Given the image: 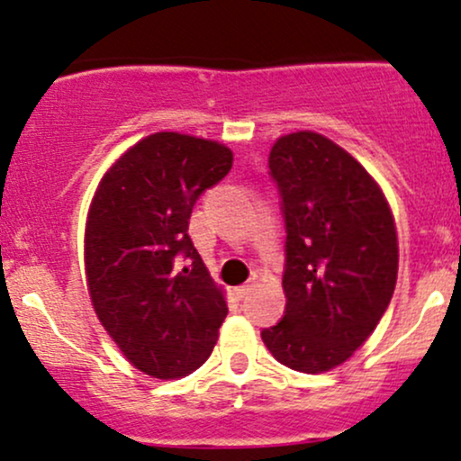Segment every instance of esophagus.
<instances>
[{
    "instance_id": "34e87169",
    "label": "esophagus",
    "mask_w": 461,
    "mask_h": 461,
    "mask_svg": "<svg viewBox=\"0 0 461 461\" xmlns=\"http://www.w3.org/2000/svg\"><path fill=\"white\" fill-rule=\"evenodd\" d=\"M250 290H252V285H250V284H244V285H240V288H235V294H237V299H244V296L249 294Z\"/></svg>"
}]
</instances>
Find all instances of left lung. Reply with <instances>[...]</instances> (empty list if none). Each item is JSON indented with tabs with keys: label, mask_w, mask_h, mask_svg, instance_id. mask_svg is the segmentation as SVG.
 <instances>
[{
	"label": "left lung",
	"mask_w": 461,
	"mask_h": 461,
	"mask_svg": "<svg viewBox=\"0 0 461 461\" xmlns=\"http://www.w3.org/2000/svg\"><path fill=\"white\" fill-rule=\"evenodd\" d=\"M270 177L285 221V312L261 331L285 367L321 374L375 330L398 279V237L383 191L314 131L279 138Z\"/></svg>",
	"instance_id": "1"
}]
</instances>
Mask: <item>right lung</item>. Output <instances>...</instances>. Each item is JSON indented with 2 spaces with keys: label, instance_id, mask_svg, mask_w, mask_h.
<instances>
[{
  "label": "right lung",
  "instance_id": "1",
  "mask_svg": "<svg viewBox=\"0 0 461 461\" xmlns=\"http://www.w3.org/2000/svg\"><path fill=\"white\" fill-rule=\"evenodd\" d=\"M230 167L220 142L160 131L131 147L92 200L86 270L94 310L127 360L153 378L200 367L229 314L189 220Z\"/></svg>",
  "mask_w": 461,
  "mask_h": 461
}]
</instances>
